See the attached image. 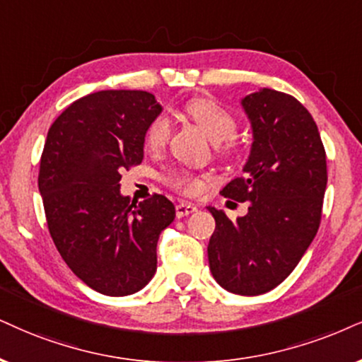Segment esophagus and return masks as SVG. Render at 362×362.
Here are the masks:
<instances>
[{
	"instance_id": "obj_1",
	"label": "esophagus",
	"mask_w": 362,
	"mask_h": 362,
	"mask_svg": "<svg viewBox=\"0 0 362 362\" xmlns=\"http://www.w3.org/2000/svg\"><path fill=\"white\" fill-rule=\"evenodd\" d=\"M196 209H198V206H194V204H191V203H180V204H176V216L185 218V216L191 215V213H194Z\"/></svg>"
}]
</instances>
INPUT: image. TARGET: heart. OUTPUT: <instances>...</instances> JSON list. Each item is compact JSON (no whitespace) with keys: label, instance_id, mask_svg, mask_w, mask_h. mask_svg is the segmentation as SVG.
I'll return each instance as SVG.
<instances>
[{"label":"heart","instance_id":"1","mask_svg":"<svg viewBox=\"0 0 362 362\" xmlns=\"http://www.w3.org/2000/svg\"><path fill=\"white\" fill-rule=\"evenodd\" d=\"M182 112L186 117L193 120L196 126L202 127L215 144L231 139L235 136L236 127H238V120H236L235 114L230 112L221 102L215 99L202 97V99L189 100L182 109ZM169 136H171V122L166 115H158L147 127L146 144L151 149H160L168 142ZM171 181L174 186L188 191V193H198L203 186L199 177L186 173L173 174Z\"/></svg>","mask_w":362,"mask_h":362}]
</instances>
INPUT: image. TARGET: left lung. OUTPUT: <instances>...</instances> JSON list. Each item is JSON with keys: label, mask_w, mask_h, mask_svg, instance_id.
<instances>
[{"label": "left lung", "mask_w": 362, "mask_h": 362, "mask_svg": "<svg viewBox=\"0 0 362 362\" xmlns=\"http://www.w3.org/2000/svg\"><path fill=\"white\" fill-rule=\"evenodd\" d=\"M242 107L252 147L245 174L221 194L250 206L236 221L208 208L216 221L208 260L223 288L260 296L292 274L317 233L327 164L317 124L292 95L260 88L243 97Z\"/></svg>", "instance_id": "8db88e82"}]
</instances>
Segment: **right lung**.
<instances>
[{
  "label": "right lung",
  "instance_id": "obj_1",
  "mask_svg": "<svg viewBox=\"0 0 362 362\" xmlns=\"http://www.w3.org/2000/svg\"><path fill=\"white\" fill-rule=\"evenodd\" d=\"M160 112L149 92L100 90L48 129L38 174L48 230L70 270L104 296L149 284L159 235L176 216L163 194L141 203L120 194V171L142 163L147 127Z\"/></svg>",
  "mask_w": 362,
  "mask_h": 362
}]
</instances>
